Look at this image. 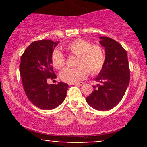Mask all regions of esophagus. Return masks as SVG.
<instances>
[{
	"label": "esophagus",
	"instance_id": "1",
	"mask_svg": "<svg viewBox=\"0 0 147 147\" xmlns=\"http://www.w3.org/2000/svg\"><path fill=\"white\" fill-rule=\"evenodd\" d=\"M73 84V85H77V86H82L84 84V82H79V83H74V84Z\"/></svg>",
	"mask_w": 147,
	"mask_h": 147
}]
</instances>
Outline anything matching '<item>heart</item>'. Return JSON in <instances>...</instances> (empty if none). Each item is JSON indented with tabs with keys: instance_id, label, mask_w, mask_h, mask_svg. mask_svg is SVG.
I'll list each match as a JSON object with an SVG mask.
<instances>
[{
	"instance_id": "b5f03b06",
	"label": "heart",
	"mask_w": 147,
	"mask_h": 147,
	"mask_svg": "<svg viewBox=\"0 0 147 147\" xmlns=\"http://www.w3.org/2000/svg\"><path fill=\"white\" fill-rule=\"evenodd\" d=\"M66 50L77 57L75 68H65L61 73L62 81L74 84L86 79L89 71L92 75L99 73L105 63V53L99 45H92L84 39H77L66 46ZM52 63L54 68L60 70L65 64V57L59 50H55L52 54Z\"/></svg>"
}]
</instances>
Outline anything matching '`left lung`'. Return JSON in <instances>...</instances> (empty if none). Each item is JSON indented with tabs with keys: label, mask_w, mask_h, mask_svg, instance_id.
Here are the masks:
<instances>
[{
	"label": "left lung",
	"mask_w": 147,
	"mask_h": 147,
	"mask_svg": "<svg viewBox=\"0 0 147 147\" xmlns=\"http://www.w3.org/2000/svg\"><path fill=\"white\" fill-rule=\"evenodd\" d=\"M99 43L105 48V63L95 79L99 84L86 101L98 111H109L117 106L124 97L130 81V70L126 51L109 37L100 36Z\"/></svg>",
	"instance_id": "obj_1"
}]
</instances>
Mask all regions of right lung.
I'll return each mask as SVG.
<instances>
[{
    "label": "right lung",
    "instance_id": "obj_1",
    "mask_svg": "<svg viewBox=\"0 0 147 147\" xmlns=\"http://www.w3.org/2000/svg\"><path fill=\"white\" fill-rule=\"evenodd\" d=\"M58 42L41 40L32 43L21 57L19 65L23 86L27 97L34 106L52 110L66 97L68 84L60 82L48 84V78L55 79L52 66V54Z\"/></svg>",
    "mask_w": 147,
    "mask_h": 147
}]
</instances>
